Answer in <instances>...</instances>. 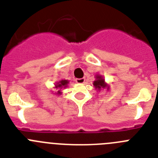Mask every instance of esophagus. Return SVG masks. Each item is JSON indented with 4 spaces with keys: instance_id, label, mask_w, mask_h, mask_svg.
<instances>
[{
    "instance_id": "esophagus-1",
    "label": "esophagus",
    "mask_w": 158,
    "mask_h": 158,
    "mask_svg": "<svg viewBox=\"0 0 158 158\" xmlns=\"http://www.w3.org/2000/svg\"><path fill=\"white\" fill-rule=\"evenodd\" d=\"M85 81V78L82 77V78H77L76 82L78 84H83Z\"/></svg>"
}]
</instances>
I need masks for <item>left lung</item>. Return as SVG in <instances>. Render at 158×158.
<instances>
[{
  "label": "left lung",
  "instance_id": "1",
  "mask_svg": "<svg viewBox=\"0 0 158 158\" xmlns=\"http://www.w3.org/2000/svg\"><path fill=\"white\" fill-rule=\"evenodd\" d=\"M93 85L95 86V88L99 90H100V89L102 88H105L106 85L104 83V80L101 77V76H97L96 77V80L93 82Z\"/></svg>",
  "mask_w": 158,
  "mask_h": 158
}]
</instances>
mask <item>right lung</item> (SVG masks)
Returning a JSON list of instances; mask_svg holds the SVG:
<instances>
[{"label": "right lung", "instance_id": "add662e5", "mask_svg": "<svg viewBox=\"0 0 158 158\" xmlns=\"http://www.w3.org/2000/svg\"><path fill=\"white\" fill-rule=\"evenodd\" d=\"M68 84V81L66 80H62L60 81L58 83V85H56V88H62V87H66V85ZM58 93H60V92H58Z\"/></svg>", "mask_w": 158, "mask_h": 158}]
</instances>
